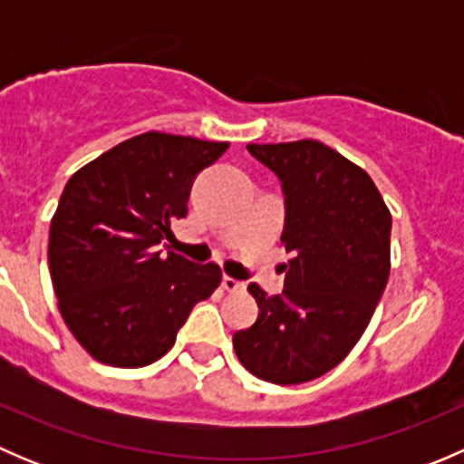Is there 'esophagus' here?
I'll list each match as a JSON object with an SVG mask.
<instances>
[{"mask_svg": "<svg viewBox=\"0 0 464 464\" xmlns=\"http://www.w3.org/2000/svg\"><path fill=\"white\" fill-rule=\"evenodd\" d=\"M222 287H224V292H231V294L245 292V283H242V280L231 278V276H224V278H222Z\"/></svg>", "mask_w": 464, "mask_h": 464, "instance_id": "obj_1", "label": "esophagus"}]
</instances>
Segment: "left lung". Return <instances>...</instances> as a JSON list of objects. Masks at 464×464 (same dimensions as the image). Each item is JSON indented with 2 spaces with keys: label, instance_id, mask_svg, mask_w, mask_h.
Wrapping results in <instances>:
<instances>
[{
  "label": "left lung",
  "instance_id": "8db88e82",
  "mask_svg": "<svg viewBox=\"0 0 464 464\" xmlns=\"http://www.w3.org/2000/svg\"><path fill=\"white\" fill-rule=\"evenodd\" d=\"M278 177L285 289L249 285L258 319L233 334L242 366L292 386L339 366L362 339L391 274V213L366 170L319 141L246 145Z\"/></svg>",
  "mask_w": 464,
  "mask_h": 464
}]
</instances>
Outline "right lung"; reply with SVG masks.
Listing matches in <instances>:
<instances>
[{
	"label": "right lung",
	"instance_id": "1",
	"mask_svg": "<svg viewBox=\"0 0 464 464\" xmlns=\"http://www.w3.org/2000/svg\"><path fill=\"white\" fill-rule=\"evenodd\" d=\"M228 143L145 132L67 181L49 233L60 314L107 366L139 368L175 345L190 310L218 289V265L168 249L190 188Z\"/></svg>",
	"mask_w": 464,
	"mask_h": 464
}]
</instances>
